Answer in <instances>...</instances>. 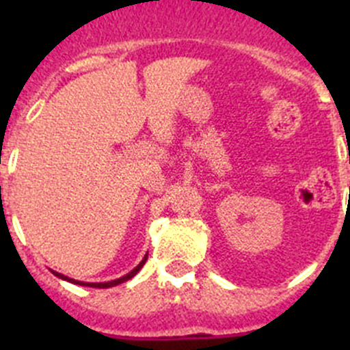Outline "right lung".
<instances>
[{"label":"right lung","mask_w":350,"mask_h":350,"mask_svg":"<svg viewBox=\"0 0 350 350\" xmlns=\"http://www.w3.org/2000/svg\"><path fill=\"white\" fill-rule=\"evenodd\" d=\"M145 261H147V256H145V258L142 259L140 265H138L137 268H133V270L129 271L128 275H124V277H120V279H117V280H110V282H80V280L70 279V277H66V275H63V273H57V271H52V273H54L55 277H59V279H63V280H68V282H71V284H79V286H89V287H98V289H107V287L119 286V284H122V282H126V280L133 279V277H135V275H137L138 271L142 270V267L145 265Z\"/></svg>","instance_id":"right-lung-1"}]
</instances>
